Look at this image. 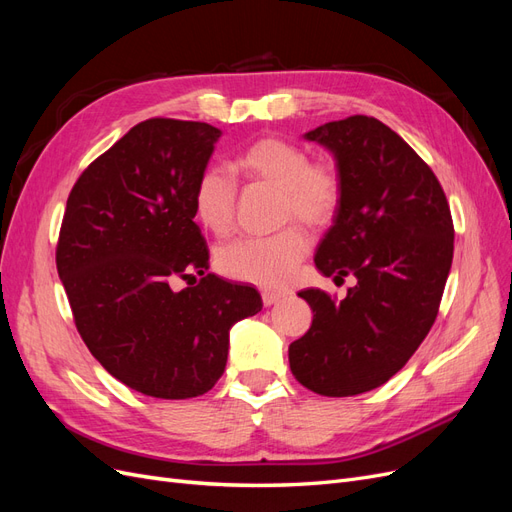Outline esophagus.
<instances>
[{
	"instance_id": "34e87169",
	"label": "esophagus",
	"mask_w": 512,
	"mask_h": 512,
	"mask_svg": "<svg viewBox=\"0 0 512 512\" xmlns=\"http://www.w3.org/2000/svg\"><path fill=\"white\" fill-rule=\"evenodd\" d=\"M260 297H262V303H265V307H269V305H275L277 301H282L284 294L275 292V290H262Z\"/></svg>"
}]
</instances>
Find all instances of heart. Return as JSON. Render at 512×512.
Instances as JSON below:
<instances>
[{
	"instance_id": "b5f03b06",
	"label": "heart",
	"mask_w": 512,
	"mask_h": 512,
	"mask_svg": "<svg viewBox=\"0 0 512 512\" xmlns=\"http://www.w3.org/2000/svg\"><path fill=\"white\" fill-rule=\"evenodd\" d=\"M235 168L252 183L277 190L280 222H303L324 230L337 218L344 200V175L331 158H309V151L290 138L265 134L247 143ZM239 188L230 173L207 166L194 185V211L215 237H226L237 222ZM303 226L290 224L271 237H247L222 247L218 269L230 280L275 288L286 284L309 252Z\"/></svg>"
}]
</instances>
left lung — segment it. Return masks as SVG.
Segmentation results:
<instances>
[{"mask_svg":"<svg viewBox=\"0 0 512 512\" xmlns=\"http://www.w3.org/2000/svg\"><path fill=\"white\" fill-rule=\"evenodd\" d=\"M335 153L344 200L316 252L335 282L356 277L344 301L301 290L309 331L292 342V376L324 397L391 380L436 322L453 262V218L438 177L376 117L352 115L305 134Z\"/></svg>","mask_w":512,"mask_h":512,"instance_id":"obj_1","label":"left lung"}]
</instances>
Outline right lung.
Instances as JSON below:
<instances>
[{
	"instance_id": "right-lung-1",
	"label": "right lung",
	"mask_w": 512,
	"mask_h": 512,
	"mask_svg": "<svg viewBox=\"0 0 512 512\" xmlns=\"http://www.w3.org/2000/svg\"><path fill=\"white\" fill-rule=\"evenodd\" d=\"M220 134L203 121L136 123L76 179L61 220L55 260L76 331L108 374L149 397L211 391L230 327L262 309L256 288L207 273L194 222V185ZM175 279L189 288L173 291Z\"/></svg>"
}]
</instances>
